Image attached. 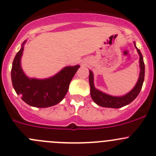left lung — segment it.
Instances as JSON below:
<instances>
[{"instance_id": "8db88e82", "label": "left lung", "mask_w": 156, "mask_h": 156, "mask_svg": "<svg viewBox=\"0 0 156 156\" xmlns=\"http://www.w3.org/2000/svg\"><path fill=\"white\" fill-rule=\"evenodd\" d=\"M134 45L136 48L137 49V51L139 54V66H140V74H139V80L135 86L134 88L131 90L129 93L123 96L116 97V96H112L106 93H102L101 91L96 90L93 84V74L91 71H90V76H89V81H90V95L93 101L97 105L103 107L107 108H121L122 106H125L126 105L129 104L130 103L134 100L138 96L139 93H140V90L142 89V84H143L144 77H145V64H144L143 57L141 53L140 50L136 47V44L134 43Z\"/></svg>"}]
</instances>
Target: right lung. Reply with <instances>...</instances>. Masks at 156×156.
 Instances as JSON below:
<instances>
[{"mask_svg":"<svg viewBox=\"0 0 156 156\" xmlns=\"http://www.w3.org/2000/svg\"><path fill=\"white\" fill-rule=\"evenodd\" d=\"M23 50L22 46L14 57L11 69V80L16 93L25 103L34 107L46 108L60 103L66 96L70 81L80 68L79 65L66 66L49 79H29L20 66Z\"/></svg>","mask_w":156,"mask_h":156,"instance_id":"right-lung-1","label":"right lung"}]
</instances>
